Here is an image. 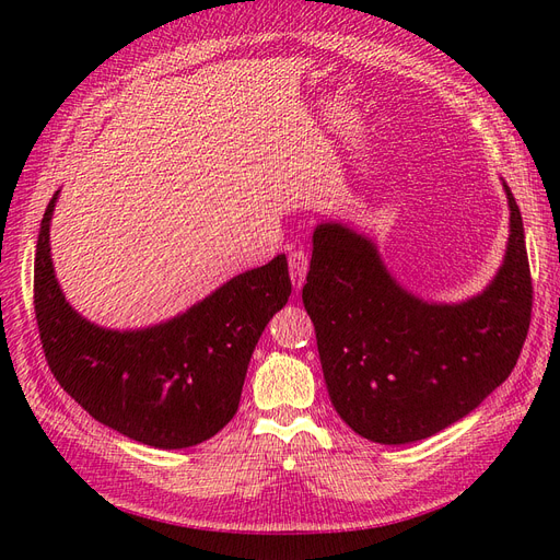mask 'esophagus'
Returning a JSON list of instances; mask_svg holds the SVG:
<instances>
[{
    "label": "esophagus",
    "mask_w": 560,
    "mask_h": 560,
    "mask_svg": "<svg viewBox=\"0 0 560 560\" xmlns=\"http://www.w3.org/2000/svg\"><path fill=\"white\" fill-rule=\"evenodd\" d=\"M306 273H308V254L306 252H292L290 254V276L296 290H301L303 282H306Z\"/></svg>",
    "instance_id": "34e87169"
}]
</instances>
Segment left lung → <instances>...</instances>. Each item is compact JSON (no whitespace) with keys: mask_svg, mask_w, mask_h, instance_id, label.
Wrapping results in <instances>:
<instances>
[{"mask_svg":"<svg viewBox=\"0 0 560 560\" xmlns=\"http://www.w3.org/2000/svg\"><path fill=\"white\" fill-rule=\"evenodd\" d=\"M510 200V243L486 290L428 303L387 273L376 245L343 224H319L303 306L336 413L376 444L428 439L510 378L530 327L533 282L523 219Z\"/></svg>","mask_w":560,"mask_h":560,"instance_id":"8db88e82","label":"left lung"}]
</instances>
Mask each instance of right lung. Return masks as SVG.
<instances>
[{
	"label": "right lung",
	"mask_w": 560,
	"mask_h": 560,
	"mask_svg": "<svg viewBox=\"0 0 560 560\" xmlns=\"http://www.w3.org/2000/svg\"><path fill=\"white\" fill-rule=\"evenodd\" d=\"M42 219L35 313L50 374L97 422L154 448H186L214 436L238 411L247 364L268 319L292 294L284 254L245 270L186 313L138 331L81 317L56 280Z\"/></svg>",
	"instance_id": "add662e5"
}]
</instances>
